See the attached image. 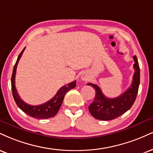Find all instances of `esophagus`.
Returning a JSON list of instances; mask_svg holds the SVG:
<instances>
[{
  "label": "esophagus",
  "mask_w": 153,
  "mask_h": 153,
  "mask_svg": "<svg viewBox=\"0 0 153 153\" xmlns=\"http://www.w3.org/2000/svg\"><path fill=\"white\" fill-rule=\"evenodd\" d=\"M81 79L83 81H87V80L90 79L89 75H88L87 73H85V72H84V73H82L81 75Z\"/></svg>",
  "instance_id": "1"
}]
</instances>
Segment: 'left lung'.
Returning <instances> with one entry per match:
<instances>
[{
  "label": "left lung",
  "instance_id": "left-lung-1",
  "mask_svg": "<svg viewBox=\"0 0 153 153\" xmlns=\"http://www.w3.org/2000/svg\"><path fill=\"white\" fill-rule=\"evenodd\" d=\"M135 73L130 88L115 98H108L102 94L100 88L95 84L88 83L95 90L93 102L90 105V113L95 118L100 120H110L124 114L132 106L137 96L140 85V67L136 56H133Z\"/></svg>",
  "mask_w": 153,
  "mask_h": 153
}]
</instances>
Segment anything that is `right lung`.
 <instances>
[{
  "label": "right lung",
  "mask_w": 153,
  "mask_h": 153,
  "mask_svg": "<svg viewBox=\"0 0 153 153\" xmlns=\"http://www.w3.org/2000/svg\"><path fill=\"white\" fill-rule=\"evenodd\" d=\"M25 48H24L22 52L20 53V55L18 57L17 60H16V64H15L13 71V74L11 77V88L13 96L16 102V105L21 110H23L25 113L27 115H30V117H34L36 119H48L50 117H53L56 115L61 106L62 100H63L64 97L66 93L68 92L70 90L74 88L76 86V80L70 82V83L62 86L58 90L57 93L52 99L45 102V103L39 105H30L25 103L24 101L20 97L17 93L16 85H15V78H16V68L19 61L20 58H21L22 54H23L24 50Z\"/></svg>",
  "instance_id": "obj_1"
}]
</instances>
